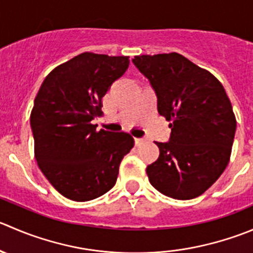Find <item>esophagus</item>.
Masks as SVG:
<instances>
[{
	"mask_svg": "<svg viewBox=\"0 0 253 253\" xmlns=\"http://www.w3.org/2000/svg\"><path fill=\"white\" fill-rule=\"evenodd\" d=\"M143 143V139L142 138H134V144H136V146H139V144H142Z\"/></svg>",
	"mask_w": 253,
	"mask_h": 253,
	"instance_id": "esophagus-1",
	"label": "esophagus"
}]
</instances>
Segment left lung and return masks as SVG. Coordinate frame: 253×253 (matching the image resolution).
<instances>
[{
    "label": "left lung",
    "mask_w": 253,
    "mask_h": 253,
    "mask_svg": "<svg viewBox=\"0 0 253 253\" xmlns=\"http://www.w3.org/2000/svg\"><path fill=\"white\" fill-rule=\"evenodd\" d=\"M149 80L169 142H156L159 157L147 167L149 183L178 200L199 197L219 179L231 156L236 119L221 83L178 53L136 55Z\"/></svg>",
    "instance_id": "left-lung-1"
}]
</instances>
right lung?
<instances>
[{"label": "right lung", "instance_id": "1", "mask_svg": "<svg viewBox=\"0 0 253 253\" xmlns=\"http://www.w3.org/2000/svg\"><path fill=\"white\" fill-rule=\"evenodd\" d=\"M128 56L82 53L44 79L31 112L37 163L63 197L89 202L116 184L124 157L133 147L126 132L96 131L102 97L125 74Z\"/></svg>", "mask_w": 253, "mask_h": 253}]
</instances>
